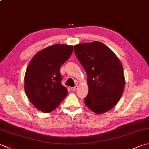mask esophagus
<instances>
[{
  "mask_svg": "<svg viewBox=\"0 0 149 149\" xmlns=\"http://www.w3.org/2000/svg\"><path fill=\"white\" fill-rule=\"evenodd\" d=\"M77 88H78V86L76 85V86H75L74 87H71L70 89H71L72 91H75V90L77 89Z\"/></svg>",
  "mask_w": 149,
  "mask_h": 149,
  "instance_id": "obj_1",
  "label": "esophagus"
}]
</instances>
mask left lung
Segmentation results:
<instances>
[{
    "instance_id": "1",
    "label": "left lung",
    "mask_w": 149,
    "mask_h": 149,
    "mask_svg": "<svg viewBox=\"0 0 149 149\" xmlns=\"http://www.w3.org/2000/svg\"><path fill=\"white\" fill-rule=\"evenodd\" d=\"M74 52L87 74L89 91L84 99L85 104L97 114L108 111L118 103L124 90L121 62L99 42L78 44Z\"/></svg>"
}]
</instances>
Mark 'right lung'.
Segmentation results:
<instances>
[{"label":"right lung","instance_id":"1","mask_svg":"<svg viewBox=\"0 0 149 149\" xmlns=\"http://www.w3.org/2000/svg\"><path fill=\"white\" fill-rule=\"evenodd\" d=\"M73 50V46L63 44L48 47L38 52L28 65L25 91L31 103L41 111H52L67 95L68 90L61 84L60 68Z\"/></svg>","mask_w":149,"mask_h":149}]
</instances>
